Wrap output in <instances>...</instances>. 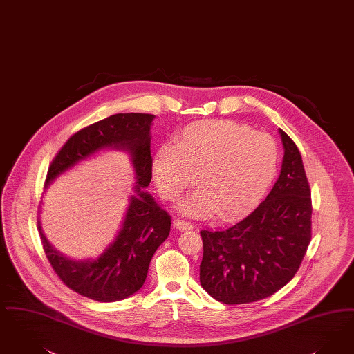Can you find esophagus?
Listing matches in <instances>:
<instances>
[{
    "instance_id": "obj_1",
    "label": "esophagus",
    "mask_w": 354,
    "mask_h": 354,
    "mask_svg": "<svg viewBox=\"0 0 354 354\" xmlns=\"http://www.w3.org/2000/svg\"><path fill=\"white\" fill-rule=\"evenodd\" d=\"M172 224L178 230H191V229H194V225L189 221H184L182 218H174Z\"/></svg>"
}]
</instances>
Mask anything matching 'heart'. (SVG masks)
Listing matches in <instances>:
<instances>
[{
	"instance_id": "obj_1",
	"label": "heart",
	"mask_w": 354,
	"mask_h": 354,
	"mask_svg": "<svg viewBox=\"0 0 354 354\" xmlns=\"http://www.w3.org/2000/svg\"><path fill=\"white\" fill-rule=\"evenodd\" d=\"M278 147L268 133L229 120L194 122L176 136L175 146L156 150L153 172L160 196L175 200L198 180L196 192L179 204L194 217L216 212L234 220L249 212L272 182Z\"/></svg>"
}]
</instances>
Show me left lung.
<instances>
[{"mask_svg": "<svg viewBox=\"0 0 354 354\" xmlns=\"http://www.w3.org/2000/svg\"><path fill=\"white\" fill-rule=\"evenodd\" d=\"M281 175L253 212L225 230H201V287L224 304L272 295L297 274L311 241L310 183L294 141L279 129Z\"/></svg>", "mask_w": 354, "mask_h": 354, "instance_id": "1", "label": "left lung"}]
</instances>
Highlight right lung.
Instances as JSON below:
<instances>
[{
  "label": "right lung",
  "instance_id": "obj_1",
  "mask_svg": "<svg viewBox=\"0 0 354 354\" xmlns=\"http://www.w3.org/2000/svg\"><path fill=\"white\" fill-rule=\"evenodd\" d=\"M154 114L118 113L84 127L70 137L53 159L46 185L79 160L104 147L125 149L133 160L136 192L113 243L95 261L76 262L62 254L38 229L43 250L59 279L72 291L96 301H117L136 294L145 283L156 249L170 234L171 216L145 192L151 182L150 127Z\"/></svg>",
  "mask_w": 354,
  "mask_h": 354
}]
</instances>
